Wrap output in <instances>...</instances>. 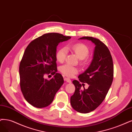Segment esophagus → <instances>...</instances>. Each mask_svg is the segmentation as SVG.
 <instances>
[{"label":"esophagus","instance_id":"34e87169","mask_svg":"<svg viewBox=\"0 0 132 132\" xmlns=\"http://www.w3.org/2000/svg\"><path fill=\"white\" fill-rule=\"evenodd\" d=\"M63 79H64V80L66 81L67 82H69V83H71V80L70 79L68 78H63Z\"/></svg>","mask_w":132,"mask_h":132}]
</instances>
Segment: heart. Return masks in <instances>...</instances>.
<instances>
[{
  "mask_svg": "<svg viewBox=\"0 0 132 132\" xmlns=\"http://www.w3.org/2000/svg\"><path fill=\"white\" fill-rule=\"evenodd\" d=\"M67 50H70L74 52L79 59L82 60L81 64H85L86 60L85 59L89 54V50L84 44L82 43H77L73 44L71 46H69L66 48L62 47L56 53V59L57 61L62 62L65 61L67 55ZM60 71L62 73L68 77H72L75 74L77 73L78 70L77 67L72 66L69 64H65L59 68Z\"/></svg>",
  "mask_w": 132,
  "mask_h": 132,
  "instance_id": "1",
  "label": "heart"
}]
</instances>
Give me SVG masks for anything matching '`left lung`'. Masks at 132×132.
I'll use <instances>...</instances> for the list:
<instances>
[{"label":"left lung","instance_id":"8db88e82","mask_svg":"<svg viewBox=\"0 0 132 132\" xmlns=\"http://www.w3.org/2000/svg\"><path fill=\"white\" fill-rule=\"evenodd\" d=\"M79 39L90 41L95 45L90 66L78 76L79 81L86 82L89 87L82 90L79 81L72 82L76 90L71 97V104L76 111L85 114L96 109L105 98L113 82L114 66L110 52L103 42L89 36Z\"/></svg>","mask_w":132,"mask_h":132}]
</instances>
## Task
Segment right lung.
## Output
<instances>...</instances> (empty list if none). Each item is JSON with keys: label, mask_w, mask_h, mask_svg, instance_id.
Returning <instances> with one entry per match:
<instances>
[{"label": "right lung", "mask_w": 132, "mask_h": 132, "mask_svg": "<svg viewBox=\"0 0 132 132\" xmlns=\"http://www.w3.org/2000/svg\"><path fill=\"white\" fill-rule=\"evenodd\" d=\"M71 38L58 33L45 34L32 41L26 48L19 65L20 86L24 98L38 108L50 105L63 78L57 73L56 53L59 43ZM55 76L50 81L45 74Z\"/></svg>", "instance_id": "obj_1"}]
</instances>
